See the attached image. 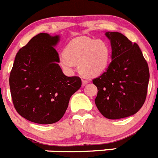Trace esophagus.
<instances>
[{
    "mask_svg": "<svg viewBox=\"0 0 158 158\" xmlns=\"http://www.w3.org/2000/svg\"><path fill=\"white\" fill-rule=\"evenodd\" d=\"M88 82L89 81H87V80H82V85L84 86L85 84H87Z\"/></svg>",
    "mask_w": 158,
    "mask_h": 158,
    "instance_id": "34e87169",
    "label": "esophagus"
}]
</instances>
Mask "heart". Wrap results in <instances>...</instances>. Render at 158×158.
Instances as JSON below:
<instances>
[{"mask_svg":"<svg viewBox=\"0 0 158 158\" xmlns=\"http://www.w3.org/2000/svg\"><path fill=\"white\" fill-rule=\"evenodd\" d=\"M110 48L107 42L88 37H79L71 40L60 56V64L64 68L71 70L78 64L82 75L94 77L100 75L108 65Z\"/></svg>","mask_w":158,"mask_h":158,"instance_id":"heart-1","label":"heart"}]
</instances>
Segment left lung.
I'll use <instances>...</instances> for the list:
<instances>
[{
	"label": "left lung",
	"instance_id": "left-lung-1",
	"mask_svg": "<svg viewBox=\"0 0 158 158\" xmlns=\"http://www.w3.org/2000/svg\"><path fill=\"white\" fill-rule=\"evenodd\" d=\"M111 44V61L93 84L98 87L95 104L108 119L137 113L146 100L150 73L140 48L119 32H106Z\"/></svg>",
	"mask_w": 158,
	"mask_h": 158
}]
</instances>
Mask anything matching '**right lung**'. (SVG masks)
Wrapping results in <instances>:
<instances>
[{
	"label": "right lung",
	"mask_w": 158,
	"mask_h": 158,
	"mask_svg": "<svg viewBox=\"0 0 158 158\" xmlns=\"http://www.w3.org/2000/svg\"><path fill=\"white\" fill-rule=\"evenodd\" d=\"M59 36L40 33L18 51L9 77L14 107L31 122L50 124L61 119L70 98L81 86L77 76L67 77L54 46Z\"/></svg>",
	"instance_id": "add662e5"
}]
</instances>
